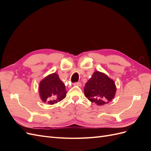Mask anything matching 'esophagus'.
Segmentation results:
<instances>
[{
	"label": "esophagus",
	"mask_w": 151,
	"mask_h": 151,
	"mask_svg": "<svg viewBox=\"0 0 151 151\" xmlns=\"http://www.w3.org/2000/svg\"><path fill=\"white\" fill-rule=\"evenodd\" d=\"M74 85L80 87V86H81V83H80V82H77V83H74Z\"/></svg>",
	"instance_id": "obj_1"
}]
</instances>
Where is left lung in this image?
Masks as SVG:
<instances>
[{
    "mask_svg": "<svg viewBox=\"0 0 151 151\" xmlns=\"http://www.w3.org/2000/svg\"><path fill=\"white\" fill-rule=\"evenodd\" d=\"M84 94L90 101L103 105L111 101L115 96L114 81L100 72H95L84 86Z\"/></svg>",
    "mask_w": 151,
    "mask_h": 151,
    "instance_id": "obj_1",
    "label": "left lung"
}]
</instances>
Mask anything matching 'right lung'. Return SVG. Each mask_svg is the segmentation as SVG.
<instances>
[{
	"label": "right lung",
	"instance_id": "obj_1",
	"mask_svg": "<svg viewBox=\"0 0 151 151\" xmlns=\"http://www.w3.org/2000/svg\"><path fill=\"white\" fill-rule=\"evenodd\" d=\"M40 98L43 102L53 104L66 97L65 86L56 73L48 76L40 82L39 86Z\"/></svg>",
	"mask_w": 151,
	"mask_h": 151
}]
</instances>
